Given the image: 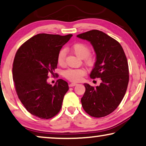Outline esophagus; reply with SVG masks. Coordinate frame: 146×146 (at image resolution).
<instances>
[{
	"label": "esophagus",
	"instance_id": "1",
	"mask_svg": "<svg viewBox=\"0 0 146 146\" xmlns=\"http://www.w3.org/2000/svg\"><path fill=\"white\" fill-rule=\"evenodd\" d=\"M76 85H77V84H76V83H70L69 84V87H73V86H76Z\"/></svg>",
	"mask_w": 146,
	"mask_h": 146
}]
</instances>
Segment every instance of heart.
<instances>
[{"label":"heart","mask_w":146,"mask_h":146,"mask_svg":"<svg viewBox=\"0 0 146 146\" xmlns=\"http://www.w3.org/2000/svg\"><path fill=\"white\" fill-rule=\"evenodd\" d=\"M71 50L75 55L81 59H84L88 64L93 62V58L90 56V47L84 43H75L71 46ZM66 57V50L65 49H61L57 56V62L60 66L64 65ZM85 71L82 69H69L64 71V75L66 79L71 82H79L85 75Z\"/></svg>","instance_id":"b5f03b06"}]
</instances>
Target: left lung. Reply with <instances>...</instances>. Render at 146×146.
I'll list each match as a JSON object with an SVG mask.
<instances>
[{"instance_id":"8db88e82","label":"left lung","mask_w":146,"mask_h":146,"mask_svg":"<svg viewBox=\"0 0 146 146\" xmlns=\"http://www.w3.org/2000/svg\"><path fill=\"white\" fill-rule=\"evenodd\" d=\"M77 36L92 45L96 61L90 77L102 80L96 87L84 84L86 90L82 106L90 116L105 117L116 110L127 91L129 80L127 57L120 43L101 31L91 30Z\"/></svg>"}]
</instances>
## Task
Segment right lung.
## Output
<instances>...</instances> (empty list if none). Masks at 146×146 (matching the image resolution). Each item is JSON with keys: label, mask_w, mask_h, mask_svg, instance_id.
<instances>
[{"label": "right lung", "mask_w": 146, "mask_h": 146, "mask_svg": "<svg viewBox=\"0 0 146 146\" xmlns=\"http://www.w3.org/2000/svg\"><path fill=\"white\" fill-rule=\"evenodd\" d=\"M72 36L38 34L17 50L12 67L15 88L21 103L34 116L48 119L61 110L68 84L58 79L52 86L47 79L50 74L54 76L58 52Z\"/></svg>", "instance_id": "1"}]
</instances>
